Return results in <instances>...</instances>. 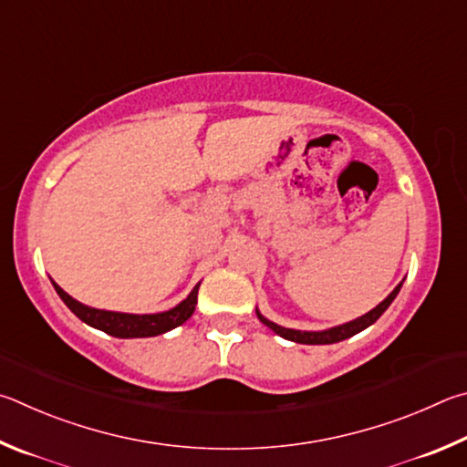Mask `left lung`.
Listing matches in <instances>:
<instances>
[{"label": "left lung", "instance_id": "8db88e82", "mask_svg": "<svg viewBox=\"0 0 467 467\" xmlns=\"http://www.w3.org/2000/svg\"><path fill=\"white\" fill-rule=\"evenodd\" d=\"M404 283V281H402ZM402 283L398 285V287L389 293V296L381 301L379 306H375L371 312H367L365 316L357 317L353 322H347V324H340V326H334V328L328 330H317V332H309V330H293V328H285V326H279L268 320L263 314L256 309V316L258 320L263 322L266 328H271L275 334H279L285 340H291V342H299V345H334V342H340V340H347L350 337H355V334L363 332L365 328H369L371 324H375L381 317V314L386 312V309L391 306V301L396 299V296L402 289Z\"/></svg>", "mask_w": 467, "mask_h": 467}]
</instances>
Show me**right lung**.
<instances>
[{"label":"right lung","mask_w":467,"mask_h":467,"mask_svg":"<svg viewBox=\"0 0 467 467\" xmlns=\"http://www.w3.org/2000/svg\"><path fill=\"white\" fill-rule=\"evenodd\" d=\"M53 287L57 296L63 299V304L67 306L73 314H76L81 322H86L92 328L102 330L110 337L117 338H147V337H158V334L170 332L182 326L188 317L194 314L196 297H199V287L188 293V297L180 301L176 307L168 309V312L160 314H122V312H109V309H98L79 304L78 299H73L69 293H65L55 281Z\"/></svg>","instance_id":"right-lung-1"}]
</instances>
